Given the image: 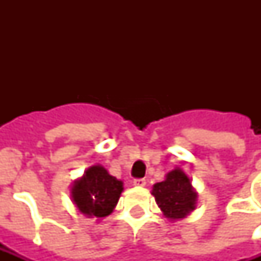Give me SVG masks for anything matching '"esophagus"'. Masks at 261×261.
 <instances>
[{
    "label": "esophagus",
    "mask_w": 261,
    "mask_h": 261,
    "mask_svg": "<svg viewBox=\"0 0 261 261\" xmlns=\"http://www.w3.org/2000/svg\"><path fill=\"white\" fill-rule=\"evenodd\" d=\"M134 186H137V187H143L145 186V184H146V180H145V178H134Z\"/></svg>",
    "instance_id": "1"
}]
</instances>
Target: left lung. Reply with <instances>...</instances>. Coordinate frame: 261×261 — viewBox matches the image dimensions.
<instances>
[{
	"mask_svg": "<svg viewBox=\"0 0 261 261\" xmlns=\"http://www.w3.org/2000/svg\"><path fill=\"white\" fill-rule=\"evenodd\" d=\"M155 202L169 219L184 218L195 208L196 192L191 187L190 178L181 169H174L167 174V178L153 187Z\"/></svg>",
	"mask_w": 261,
	"mask_h": 261,
	"instance_id": "8db88e82",
	"label": "left lung"
}]
</instances>
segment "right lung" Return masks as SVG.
<instances>
[{
  "instance_id": "obj_1",
  "label": "right lung",
  "mask_w": 261,
  "mask_h": 261,
  "mask_svg": "<svg viewBox=\"0 0 261 261\" xmlns=\"http://www.w3.org/2000/svg\"><path fill=\"white\" fill-rule=\"evenodd\" d=\"M123 191V182L100 165L89 168L71 188L73 200L85 215L102 218L112 213Z\"/></svg>"
}]
</instances>
